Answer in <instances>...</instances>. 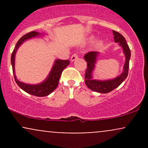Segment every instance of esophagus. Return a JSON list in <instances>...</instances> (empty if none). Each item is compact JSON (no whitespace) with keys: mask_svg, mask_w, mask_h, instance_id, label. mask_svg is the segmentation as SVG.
Returning <instances> with one entry per match:
<instances>
[{"mask_svg":"<svg viewBox=\"0 0 148 148\" xmlns=\"http://www.w3.org/2000/svg\"><path fill=\"white\" fill-rule=\"evenodd\" d=\"M77 58H78L77 54H76V53L73 54V55L72 56V57H71V61H72V62H73V61L76 60Z\"/></svg>","mask_w":148,"mask_h":148,"instance_id":"34e87169","label":"esophagus"}]
</instances>
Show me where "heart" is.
Masks as SVG:
<instances>
[{"label": "heart", "instance_id": "b5f03b06", "mask_svg": "<svg viewBox=\"0 0 148 148\" xmlns=\"http://www.w3.org/2000/svg\"><path fill=\"white\" fill-rule=\"evenodd\" d=\"M93 38H94V37H90V40H92ZM102 43H103V42H102V41H101V40H98V41L96 42V46H97V47H100V46L102 45Z\"/></svg>", "mask_w": 148, "mask_h": 148}]
</instances>
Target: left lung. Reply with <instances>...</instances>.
Listing matches in <instances>:
<instances>
[{
  "label": "left lung",
  "instance_id": "8db88e82",
  "mask_svg": "<svg viewBox=\"0 0 148 148\" xmlns=\"http://www.w3.org/2000/svg\"><path fill=\"white\" fill-rule=\"evenodd\" d=\"M115 42H118L119 45L123 49L124 54L125 56V62L123 67V72L120 75L113 79L99 81L92 79L93 70H94L97 62V58L99 55V52L90 51L84 56V59L87 62V69L85 74V82L88 88L93 91L100 93H108L109 92L118 88L122 83L126 79L128 75L130 59L131 57V51L130 47L127 44L126 40L123 35L118 32L113 30Z\"/></svg>",
  "mask_w": 148,
  "mask_h": 148
}]
</instances>
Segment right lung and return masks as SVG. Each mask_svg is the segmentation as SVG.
<instances>
[{
  "label": "right lung",
  "instance_id": "add662e5",
  "mask_svg": "<svg viewBox=\"0 0 148 148\" xmlns=\"http://www.w3.org/2000/svg\"><path fill=\"white\" fill-rule=\"evenodd\" d=\"M41 34L37 33L35 31H32L30 33L25 34L23 37H21L19 39V40L17 42L15 49L13 51L11 56V63L12 65V70L13 74H14V79L17 85L21 88L23 90L26 92L28 94L32 95L37 96V97H45L49 95V94L52 92L56 90V88L58 87L60 80L61 74H62L63 69L65 68L67 66H68L69 64V61L68 60H56L54 62L53 65L49 73V76L43 82L40 83L39 84L36 85H31V84H26L24 83L21 82L16 79V75H15V70H14V64H15V55H16V51L18 47L21 46L22 43H23L25 40H29L30 38L38 37Z\"/></svg>",
  "mask_w": 148,
  "mask_h": 148
}]
</instances>
